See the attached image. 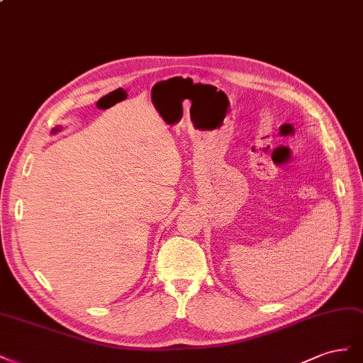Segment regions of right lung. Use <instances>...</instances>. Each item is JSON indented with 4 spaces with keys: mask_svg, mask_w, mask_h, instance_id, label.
<instances>
[{
    "mask_svg": "<svg viewBox=\"0 0 363 363\" xmlns=\"http://www.w3.org/2000/svg\"><path fill=\"white\" fill-rule=\"evenodd\" d=\"M60 129H62V128H60V126H57V128H55L53 130H51V133H57Z\"/></svg>",
    "mask_w": 363,
    "mask_h": 363,
    "instance_id": "obj_1",
    "label": "right lung"
}]
</instances>
